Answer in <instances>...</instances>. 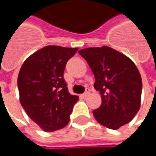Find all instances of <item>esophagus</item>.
Here are the masks:
<instances>
[{"label":"esophagus","instance_id":"34e87169","mask_svg":"<svg viewBox=\"0 0 156 156\" xmlns=\"http://www.w3.org/2000/svg\"><path fill=\"white\" fill-rule=\"evenodd\" d=\"M89 93H90V89H89V88H86V91L84 92V94H83L82 95H83L84 97H87V95L89 94Z\"/></svg>","mask_w":156,"mask_h":156}]
</instances>
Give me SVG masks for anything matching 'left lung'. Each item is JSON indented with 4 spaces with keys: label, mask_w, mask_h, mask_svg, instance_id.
<instances>
[{
    "label": "left lung",
    "mask_w": 156,
    "mask_h": 156,
    "mask_svg": "<svg viewBox=\"0 0 156 156\" xmlns=\"http://www.w3.org/2000/svg\"><path fill=\"white\" fill-rule=\"evenodd\" d=\"M94 75V88L101 104L93 111L95 120L106 128L118 129L129 123L141 106L142 82L138 69L129 57L109 47L79 51Z\"/></svg>",
    "instance_id": "obj_1"
}]
</instances>
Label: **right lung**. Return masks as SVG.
Returning <instances> with one entry per match:
<instances>
[{"mask_svg": "<svg viewBox=\"0 0 156 156\" xmlns=\"http://www.w3.org/2000/svg\"><path fill=\"white\" fill-rule=\"evenodd\" d=\"M78 48L47 46L27 58L18 75L20 101L30 119L46 132L64 128L77 95L69 92L63 74Z\"/></svg>", "mask_w": 156, "mask_h": 156, "instance_id": "1", "label": "right lung"}]
</instances>
